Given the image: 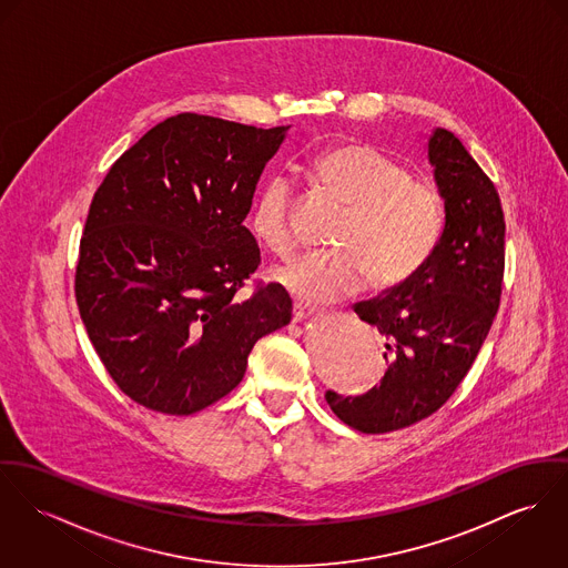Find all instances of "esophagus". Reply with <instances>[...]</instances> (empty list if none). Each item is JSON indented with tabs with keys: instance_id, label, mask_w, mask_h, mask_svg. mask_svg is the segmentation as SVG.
<instances>
[{
	"instance_id": "obj_1",
	"label": "esophagus",
	"mask_w": 568,
	"mask_h": 568,
	"mask_svg": "<svg viewBox=\"0 0 568 568\" xmlns=\"http://www.w3.org/2000/svg\"><path fill=\"white\" fill-rule=\"evenodd\" d=\"M317 311H320V308H315V306L303 305V303H294V322L306 320V317L315 315Z\"/></svg>"
}]
</instances>
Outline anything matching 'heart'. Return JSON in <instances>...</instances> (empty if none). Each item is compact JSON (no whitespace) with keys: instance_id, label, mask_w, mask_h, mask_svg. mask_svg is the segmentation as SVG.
I'll return each mask as SVG.
<instances>
[{"instance_id":"1","label":"heart","mask_w":568,"mask_h":568,"mask_svg":"<svg viewBox=\"0 0 568 568\" xmlns=\"http://www.w3.org/2000/svg\"><path fill=\"white\" fill-rule=\"evenodd\" d=\"M315 183L342 203L331 244L272 270L276 283L305 303H333L363 290H392L408 281L437 248L445 212L435 185L417 181L387 153L367 144H344L311 162ZM290 183L270 179L260 192L251 231L274 255L296 244Z\"/></svg>"}]
</instances>
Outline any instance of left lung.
<instances>
[{
  "label": "left lung",
  "instance_id": "8db88e82",
  "mask_svg": "<svg viewBox=\"0 0 568 568\" xmlns=\"http://www.w3.org/2000/svg\"><path fill=\"white\" fill-rule=\"evenodd\" d=\"M428 162L445 207L435 253L402 285L354 305L381 333L387 372L363 395H324L344 424L365 435L393 433L438 410L474 365L499 308V194L452 131L428 135Z\"/></svg>",
  "mask_w": 568,
  "mask_h": 568
}]
</instances>
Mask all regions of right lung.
Here are the masks:
<instances>
[{
    "label": "right lung",
    "mask_w": 568,
    "mask_h": 568,
    "mask_svg": "<svg viewBox=\"0 0 568 568\" xmlns=\"http://www.w3.org/2000/svg\"><path fill=\"white\" fill-rule=\"evenodd\" d=\"M287 130L183 112L146 131L94 192L75 298L133 402L203 410L242 383L257 339L290 324L283 285L237 296L262 262L244 219Z\"/></svg>",
    "instance_id": "right-lung-1"
}]
</instances>
